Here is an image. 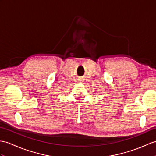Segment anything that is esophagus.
<instances>
[{
	"instance_id": "34e87169",
	"label": "esophagus",
	"mask_w": 156,
	"mask_h": 156,
	"mask_svg": "<svg viewBox=\"0 0 156 156\" xmlns=\"http://www.w3.org/2000/svg\"><path fill=\"white\" fill-rule=\"evenodd\" d=\"M80 82H84V80H80Z\"/></svg>"
}]
</instances>
